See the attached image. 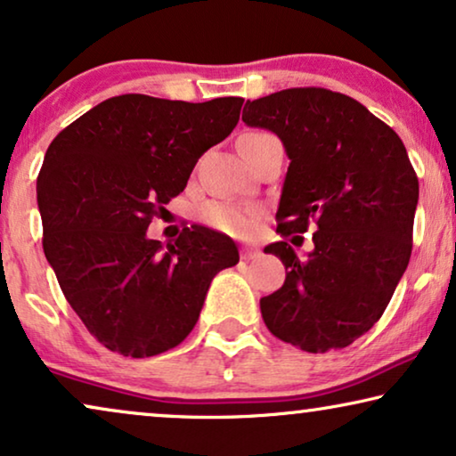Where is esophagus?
Segmentation results:
<instances>
[{"instance_id": "1", "label": "esophagus", "mask_w": 456, "mask_h": 456, "mask_svg": "<svg viewBox=\"0 0 456 456\" xmlns=\"http://www.w3.org/2000/svg\"><path fill=\"white\" fill-rule=\"evenodd\" d=\"M261 257V251L259 248H251V247H245L240 251V259H245V261H255V259H259Z\"/></svg>"}]
</instances>
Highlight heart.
Listing matches in <instances>:
<instances>
[{
    "instance_id": "1",
    "label": "heart",
    "mask_w": 456,
    "mask_h": 456,
    "mask_svg": "<svg viewBox=\"0 0 456 456\" xmlns=\"http://www.w3.org/2000/svg\"><path fill=\"white\" fill-rule=\"evenodd\" d=\"M265 139H272V134L255 130V133H247L242 136L240 145L259 142ZM261 214H264V211H261L257 205L230 201H209L201 208V220L208 224L209 228L228 236H236V239H248V236L257 232Z\"/></svg>"
}]
</instances>
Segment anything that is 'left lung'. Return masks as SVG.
Here are the masks:
<instances>
[{
  "mask_svg": "<svg viewBox=\"0 0 456 456\" xmlns=\"http://www.w3.org/2000/svg\"><path fill=\"white\" fill-rule=\"evenodd\" d=\"M242 122L276 133L290 159L280 236L297 245L314 230L305 260L289 240L265 247L289 270L259 301L265 326L307 353L345 348L382 317L409 265L419 183L407 149L365 105L320 86L247 102Z\"/></svg>",
  "mask_w": 456,
  "mask_h": 456,
  "instance_id": "obj_1",
  "label": "left lung"
}]
</instances>
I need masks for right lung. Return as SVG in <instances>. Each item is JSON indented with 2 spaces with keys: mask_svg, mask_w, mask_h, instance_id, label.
<instances>
[{
  "mask_svg": "<svg viewBox=\"0 0 456 456\" xmlns=\"http://www.w3.org/2000/svg\"><path fill=\"white\" fill-rule=\"evenodd\" d=\"M245 99H105L49 145L37 178L43 251L86 330L124 357H153L195 328L214 276L239 248L186 228L166 248L147 228L197 159L232 133Z\"/></svg>",
  "mask_w": 456,
  "mask_h": 456,
  "instance_id": "obj_1",
  "label": "right lung"
}]
</instances>
